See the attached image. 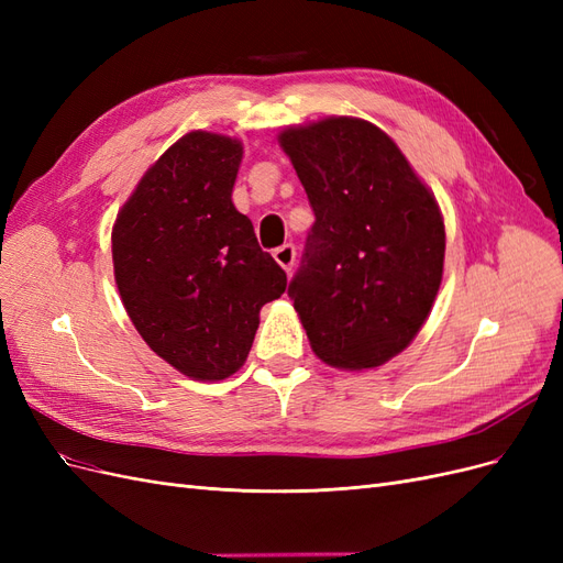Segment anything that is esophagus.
Masks as SVG:
<instances>
[{
	"label": "esophagus",
	"mask_w": 563,
	"mask_h": 563,
	"mask_svg": "<svg viewBox=\"0 0 563 563\" xmlns=\"http://www.w3.org/2000/svg\"><path fill=\"white\" fill-rule=\"evenodd\" d=\"M275 261L286 269V272H291V267H294V263H296V246L294 244H284V246H279V249H275Z\"/></svg>",
	"instance_id": "1"
}]
</instances>
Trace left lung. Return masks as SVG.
Here are the masks:
<instances>
[{"label": "left lung", "mask_w": 563, "mask_h": 563, "mask_svg": "<svg viewBox=\"0 0 563 563\" xmlns=\"http://www.w3.org/2000/svg\"><path fill=\"white\" fill-rule=\"evenodd\" d=\"M314 211L288 296L323 364L376 368L428 319L446 232L397 143L366 119L327 117L279 133Z\"/></svg>", "instance_id": "1"}]
</instances>
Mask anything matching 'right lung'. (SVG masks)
I'll list each match as a JSON object with an SVG mask.
<instances>
[{
	"mask_svg": "<svg viewBox=\"0 0 563 563\" xmlns=\"http://www.w3.org/2000/svg\"><path fill=\"white\" fill-rule=\"evenodd\" d=\"M244 147L190 131L152 164L117 213L114 282L135 331L195 380H223L246 362L261 308L286 272L234 209Z\"/></svg>",
	"mask_w": 563,
	"mask_h": 563,
	"instance_id": "add662e5",
	"label": "right lung"
}]
</instances>
